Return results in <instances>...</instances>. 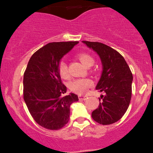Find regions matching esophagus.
I'll list each match as a JSON object with an SVG mask.
<instances>
[{
	"mask_svg": "<svg viewBox=\"0 0 153 153\" xmlns=\"http://www.w3.org/2000/svg\"><path fill=\"white\" fill-rule=\"evenodd\" d=\"M78 98L80 100H86L88 98V96H85V95H80L78 96Z\"/></svg>",
	"mask_w": 153,
	"mask_h": 153,
	"instance_id": "esophagus-1",
	"label": "esophagus"
}]
</instances>
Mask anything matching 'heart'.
Wrapping results in <instances>:
<instances>
[{"label": "heart", "mask_w": 153, "mask_h": 153, "mask_svg": "<svg viewBox=\"0 0 153 153\" xmlns=\"http://www.w3.org/2000/svg\"><path fill=\"white\" fill-rule=\"evenodd\" d=\"M78 58L81 62L82 65L88 67L93 65L94 62V59L91 56L87 53H80L78 54ZM59 73L62 78H68V65L65 62H61L58 67ZM92 81L90 79H77L72 82L71 88L74 92L77 94H84L88 91L89 87L92 85Z\"/></svg>", "instance_id": "1"}]
</instances>
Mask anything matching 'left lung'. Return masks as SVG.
I'll list each match as a JSON object with an SVG mask.
<instances>
[{"label": "left lung", "instance_id": "obj_1", "mask_svg": "<svg viewBox=\"0 0 153 153\" xmlns=\"http://www.w3.org/2000/svg\"><path fill=\"white\" fill-rule=\"evenodd\" d=\"M97 53L102 65L101 78L96 86L103 93L99 106L92 112L94 121L103 125L119 121L127 111L131 97L133 76L124 57L104 44L82 41Z\"/></svg>", "mask_w": 153, "mask_h": 153}]
</instances>
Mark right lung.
<instances>
[{"mask_svg": "<svg viewBox=\"0 0 153 153\" xmlns=\"http://www.w3.org/2000/svg\"><path fill=\"white\" fill-rule=\"evenodd\" d=\"M79 42L49 43L31 56L24 75V99L35 122L51 130L68 122L76 94L64 96L67 88L61 81L58 67L64 55Z\"/></svg>", "mask_w": 153, "mask_h": 153, "instance_id": "right-lung-1", "label": "right lung"}]
</instances>
